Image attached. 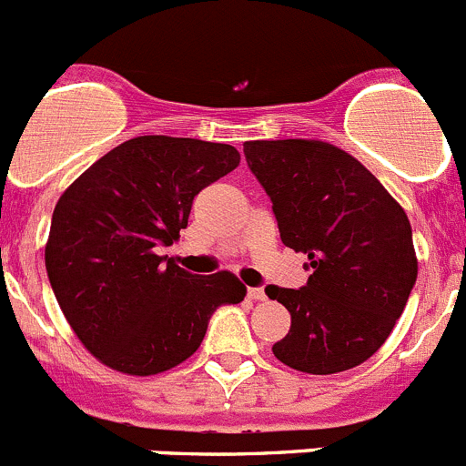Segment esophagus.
<instances>
[{"mask_svg":"<svg viewBox=\"0 0 466 466\" xmlns=\"http://www.w3.org/2000/svg\"><path fill=\"white\" fill-rule=\"evenodd\" d=\"M248 297L253 299V301H264V299H267V292H264L262 287H250V289H248Z\"/></svg>","mask_w":466,"mask_h":466,"instance_id":"esophagus-1","label":"esophagus"}]
</instances>
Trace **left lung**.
I'll use <instances>...</instances> for the list:
<instances>
[{
	"label": "left lung",
	"instance_id": "8db88e82",
	"mask_svg": "<svg viewBox=\"0 0 466 466\" xmlns=\"http://www.w3.org/2000/svg\"><path fill=\"white\" fill-rule=\"evenodd\" d=\"M248 167L273 202L280 238L308 255L301 289L268 285L292 315L278 360L333 375L370 359L393 331L416 285L404 208L354 156L319 140H255Z\"/></svg>",
	"mask_w": 466,
	"mask_h": 466
}]
</instances>
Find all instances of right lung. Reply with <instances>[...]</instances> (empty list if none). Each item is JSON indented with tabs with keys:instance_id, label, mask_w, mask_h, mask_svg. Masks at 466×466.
Segmentation results:
<instances>
[{
	"instance_id": "add662e5",
	"label": "right lung",
	"mask_w": 466,
	"mask_h": 466,
	"mask_svg": "<svg viewBox=\"0 0 466 466\" xmlns=\"http://www.w3.org/2000/svg\"><path fill=\"white\" fill-rule=\"evenodd\" d=\"M238 160L232 145L142 135L64 190L46 243L47 278L76 336L107 368L169 370L198 351L216 308L243 301L234 273L198 276L158 255L188 228L195 195Z\"/></svg>"
}]
</instances>
